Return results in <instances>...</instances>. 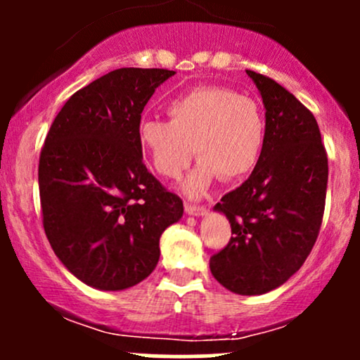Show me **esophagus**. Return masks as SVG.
<instances>
[{"mask_svg":"<svg viewBox=\"0 0 360 360\" xmlns=\"http://www.w3.org/2000/svg\"><path fill=\"white\" fill-rule=\"evenodd\" d=\"M186 213L191 214V217H205L208 213L206 206H196V205H186Z\"/></svg>","mask_w":360,"mask_h":360,"instance_id":"1","label":"esophagus"}]
</instances>
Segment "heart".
<instances>
[{"label":"heart","mask_w":360,"mask_h":360,"mask_svg":"<svg viewBox=\"0 0 360 360\" xmlns=\"http://www.w3.org/2000/svg\"><path fill=\"white\" fill-rule=\"evenodd\" d=\"M169 122L143 118L137 140L148 164L164 179H176L191 162H200L183 183V191L200 198L218 177L240 179L257 164L266 139V122L257 103L221 86H201L167 103Z\"/></svg>","instance_id":"b5f03b06"}]
</instances>
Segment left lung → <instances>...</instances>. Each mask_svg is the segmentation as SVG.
<instances>
[{
	"label": "left lung",
	"mask_w": 360,
	"mask_h": 360,
	"mask_svg": "<svg viewBox=\"0 0 360 360\" xmlns=\"http://www.w3.org/2000/svg\"><path fill=\"white\" fill-rule=\"evenodd\" d=\"M245 72L262 96L266 139L249 179L214 205L233 237L210 269L229 291L255 296L286 283L315 245L328 159L311 111L271 77Z\"/></svg>",
	"instance_id": "obj_1"
}]
</instances>
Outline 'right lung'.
I'll list each match as a JSON object with an SVG mask.
<instances>
[{"instance_id": "add662e5", "label": "right lung", "mask_w": 360, "mask_h": 360, "mask_svg": "<svg viewBox=\"0 0 360 360\" xmlns=\"http://www.w3.org/2000/svg\"><path fill=\"white\" fill-rule=\"evenodd\" d=\"M167 69L123 68L74 93L53 120L39 164L44 229L65 269L122 291L159 262L160 235L183 201L142 162L137 127Z\"/></svg>"}]
</instances>
